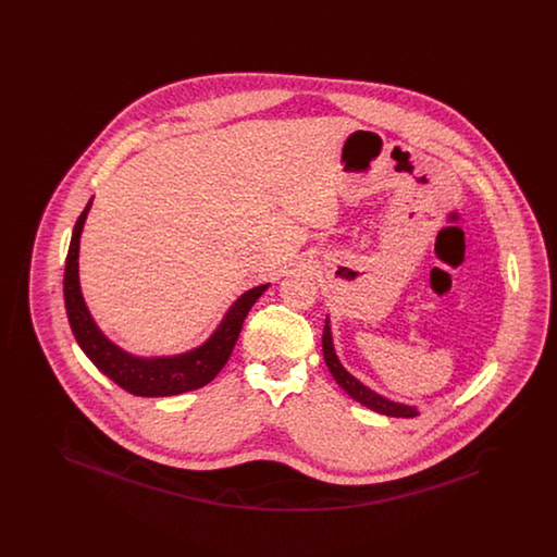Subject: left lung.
Returning a JSON list of instances; mask_svg holds the SVG:
<instances>
[{"label": "left lung", "mask_w": 557, "mask_h": 557, "mask_svg": "<svg viewBox=\"0 0 557 557\" xmlns=\"http://www.w3.org/2000/svg\"><path fill=\"white\" fill-rule=\"evenodd\" d=\"M323 359L325 366L332 373V377L336 380V384L345 391L346 395L355 398L357 403L366 405L371 411L382 413V416H391V418H416L418 416V407L416 405H405V403H397L391 398L377 395L375 391H371L370 386H366L361 380H357L350 371L346 370L345 366L341 363L336 348H334V341H332V327H330V318H325V325H323Z\"/></svg>", "instance_id": "1"}]
</instances>
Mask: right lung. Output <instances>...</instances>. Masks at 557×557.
<instances>
[{"label":"right lung","mask_w":557,"mask_h":557,"mask_svg":"<svg viewBox=\"0 0 557 557\" xmlns=\"http://www.w3.org/2000/svg\"><path fill=\"white\" fill-rule=\"evenodd\" d=\"M91 202L94 198L87 202L85 211L81 212L75 223L64 267V305L71 330L79 343L81 350L114 384H119L135 397H173L207 386L227 363L238 341L244 319L257 302V298L269 288V284H261L239 294L221 319V323L216 325V330L202 345L180 355L164 357L133 355L107 338V334L91 318L81 292V234Z\"/></svg>","instance_id":"add662e5"}]
</instances>
